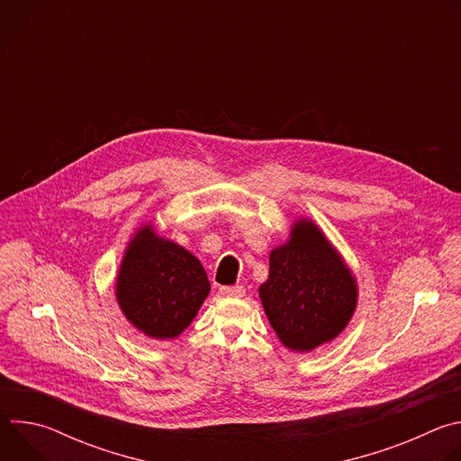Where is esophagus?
Listing matches in <instances>:
<instances>
[{"label":"esophagus","mask_w":461,"mask_h":461,"mask_svg":"<svg viewBox=\"0 0 461 461\" xmlns=\"http://www.w3.org/2000/svg\"><path fill=\"white\" fill-rule=\"evenodd\" d=\"M221 295L224 297H242L246 294V288L244 286H221Z\"/></svg>","instance_id":"esophagus-1"}]
</instances>
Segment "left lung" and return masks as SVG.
Wrapping results in <instances>:
<instances>
[{"mask_svg": "<svg viewBox=\"0 0 461 461\" xmlns=\"http://www.w3.org/2000/svg\"><path fill=\"white\" fill-rule=\"evenodd\" d=\"M258 295L279 339L292 350L332 341L348 324L357 290L338 251L308 221L272 251L268 281Z\"/></svg>", "mask_w": 461, "mask_h": 461, "instance_id": "1", "label": "left lung"}]
</instances>
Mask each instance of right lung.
<instances>
[{"label":"right lung","instance_id":"obj_1","mask_svg":"<svg viewBox=\"0 0 461 461\" xmlns=\"http://www.w3.org/2000/svg\"><path fill=\"white\" fill-rule=\"evenodd\" d=\"M210 281L201 260L142 228L122 260L116 295L125 317L146 336L169 339L189 326Z\"/></svg>","mask_w":461,"mask_h":461}]
</instances>
